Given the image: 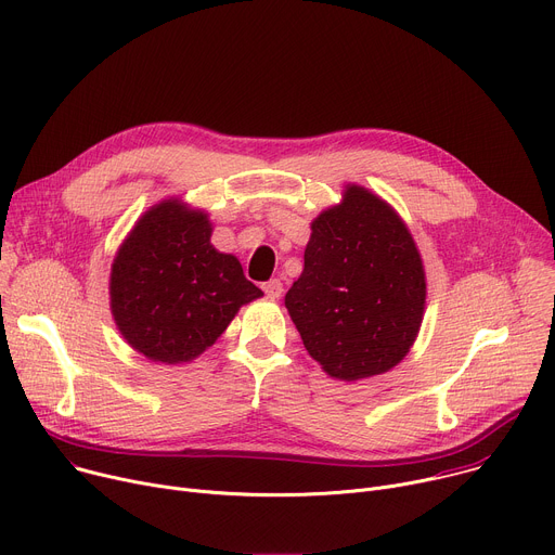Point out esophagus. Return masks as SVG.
Here are the masks:
<instances>
[{
    "label": "esophagus",
    "instance_id": "34e87169",
    "mask_svg": "<svg viewBox=\"0 0 555 555\" xmlns=\"http://www.w3.org/2000/svg\"><path fill=\"white\" fill-rule=\"evenodd\" d=\"M263 292L270 298H279L283 294V283L279 279H270L268 283H263Z\"/></svg>",
    "mask_w": 555,
    "mask_h": 555
}]
</instances>
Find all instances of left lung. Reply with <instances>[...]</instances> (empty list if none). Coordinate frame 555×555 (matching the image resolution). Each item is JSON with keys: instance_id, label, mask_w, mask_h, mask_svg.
I'll return each instance as SVG.
<instances>
[{"instance_id": "8db88e82", "label": "left lung", "mask_w": 555, "mask_h": 555, "mask_svg": "<svg viewBox=\"0 0 555 555\" xmlns=\"http://www.w3.org/2000/svg\"><path fill=\"white\" fill-rule=\"evenodd\" d=\"M418 247L393 208L361 185L312 221L306 266L285 308L310 357L338 380L389 372L408 357L425 312Z\"/></svg>"}]
</instances>
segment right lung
<instances>
[{
    "mask_svg": "<svg viewBox=\"0 0 555 555\" xmlns=\"http://www.w3.org/2000/svg\"><path fill=\"white\" fill-rule=\"evenodd\" d=\"M208 215L179 198L150 208L121 243L111 272V308L121 336L155 363L196 359L241 306L263 292L236 257L210 243Z\"/></svg>",
    "mask_w": 555,
    "mask_h": 555,
    "instance_id": "1",
    "label": "right lung"
}]
</instances>
